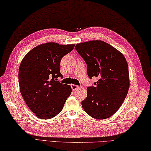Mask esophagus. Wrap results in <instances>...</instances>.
I'll use <instances>...</instances> for the list:
<instances>
[{
    "label": "esophagus",
    "mask_w": 151,
    "mask_h": 151,
    "mask_svg": "<svg viewBox=\"0 0 151 151\" xmlns=\"http://www.w3.org/2000/svg\"><path fill=\"white\" fill-rule=\"evenodd\" d=\"M71 87H72V89L73 91H76V89H78V88H79L78 86H77V85H73V84L71 85Z\"/></svg>",
    "instance_id": "esophagus-1"
}]
</instances>
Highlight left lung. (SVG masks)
<instances>
[{
    "label": "left lung",
    "instance_id": "8db88e82",
    "mask_svg": "<svg viewBox=\"0 0 151 151\" xmlns=\"http://www.w3.org/2000/svg\"><path fill=\"white\" fill-rule=\"evenodd\" d=\"M75 48L87 64L89 78H99L94 87L87 88V96L81 101L83 108L94 119L109 118L117 111L128 94L127 61L122 53L101 40L79 43Z\"/></svg>",
    "mask_w": 151,
    "mask_h": 151
}]
</instances>
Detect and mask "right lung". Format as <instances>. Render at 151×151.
Returning <instances> with one entry per match:
<instances>
[{
  "mask_svg": "<svg viewBox=\"0 0 151 151\" xmlns=\"http://www.w3.org/2000/svg\"><path fill=\"white\" fill-rule=\"evenodd\" d=\"M74 44L48 42L34 47L21 60L19 68L21 94L27 106L41 119L57 115L72 93L70 85L57 81L62 58Z\"/></svg>",
  "mask_w": 151,
  "mask_h": 151,
  "instance_id": "add662e5",
  "label": "right lung"
}]
</instances>
